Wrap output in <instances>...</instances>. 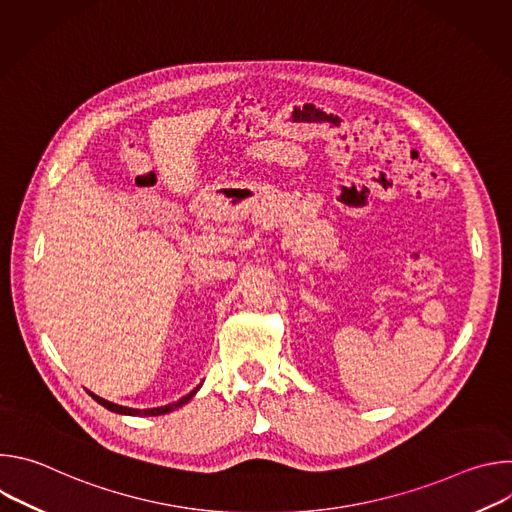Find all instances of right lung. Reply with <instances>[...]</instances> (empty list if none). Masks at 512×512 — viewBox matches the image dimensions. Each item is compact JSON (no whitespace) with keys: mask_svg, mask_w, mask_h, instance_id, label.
<instances>
[{"mask_svg":"<svg viewBox=\"0 0 512 512\" xmlns=\"http://www.w3.org/2000/svg\"><path fill=\"white\" fill-rule=\"evenodd\" d=\"M200 387H202V383H200L194 391H190L186 397H182L180 401L168 403V405H164V407H150V409H133V407L117 405V403H111V401H107V399H103V397H99V395H95V393H91V391H89V395H91L99 405H103L105 409H109V411H113V413H119V415H137V417H150V415H164V413H170V411H174V409L186 405V403L198 393Z\"/></svg>","mask_w":512,"mask_h":512,"instance_id":"1","label":"right lung"}]
</instances>
